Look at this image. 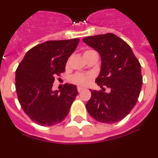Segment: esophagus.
Instances as JSON below:
<instances>
[{"instance_id":"34e87169","label":"esophagus","mask_w":158,"mask_h":158,"mask_svg":"<svg viewBox=\"0 0 158 158\" xmlns=\"http://www.w3.org/2000/svg\"><path fill=\"white\" fill-rule=\"evenodd\" d=\"M82 90H83V88H81V87H78L77 88V92H78V93H80V92H81Z\"/></svg>"}]
</instances>
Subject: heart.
Wrapping results in <instances>:
<instances>
[{
    "mask_svg": "<svg viewBox=\"0 0 158 158\" xmlns=\"http://www.w3.org/2000/svg\"><path fill=\"white\" fill-rule=\"evenodd\" d=\"M91 52H94V51L89 50V51H86L84 53V54H89V53ZM90 80H91V77L83 74H75L71 78V81H72L73 83L76 84L79 86H86L89 83Z\"/></svg>",
    "mask_w": 158,
    "mask_h": 158,
    "instance_id": "1",
    "label": "heart"
}]
</instances>
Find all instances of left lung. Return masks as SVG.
<instances>
[{
	"label": "left lung",
	"instance_id": "left-lung-1",
	"mask_svg": "<svg viewBox=\"0 0 158 158\" xmlns=\"http://www.w3.org/2000/svg\"><path fill=\"white\" fill-rule=\"evenodd\" d=\"M83 42L96 50L101 58L96 84L102 90H91L85 104L88 112L96 121L115 123L133 109L142 85L141 65L131 47L112 33L89 36ZM110 89L105 93V88Z\"/></svg>",
	"mask_w": 158,
	"mask_h": 158
}]
</instances>
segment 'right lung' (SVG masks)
<instances>
[{
  "label": "right lung",
  "instance_id": "1",
  "mask_svg": "<svg viewBox=\"0 0 158 158\" xmlns=\"http://www.w3.org/2000/svg\"><path fill=\"white\" fill-rule=\"evenodd\" d=\"M79 39L47 41L29 50L16 71V90L21 107L39 125L50 127L69 114L78 94L77 86L65 84L53 91L54 77L65 72V64Z\"/></svg>",
  "mask_w": 158,
  "mask_h": 158
}]
</instances>
